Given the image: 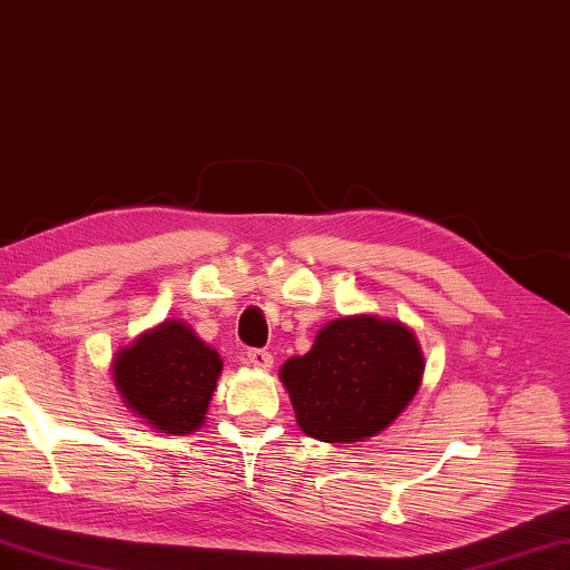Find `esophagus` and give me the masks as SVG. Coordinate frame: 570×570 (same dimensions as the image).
Listing matches in <instances>:
<instances>
[{
  "instance_id": "esophagus-1",
  "label": "esophagus",
  "mask_w": 570,
  "mask_h": 570,
  "mask_svg": "<svg viewBox=\"0 0 570 570\" xmlns=\"http://www.w3.org/2000/svg\"><path fill=\"white\" fill-rule=\"evenodd\" d=\"M248 364H250V367H255V370H271V367H273L271 352H265V350H250V352H248Z\"/></svg>"
}]
</instances>
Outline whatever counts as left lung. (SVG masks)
<instances>
[{"instance_id": "left-lung-1", "label": "left lung", "mask_w": 570, "mask_h": 570, "mask_svg": "<svg viewBox=\"0 0 570 570\" xmlns=\"http://www.w3.org/2000/svg\"><path fill=\"white\" fill-rule=\"evenodd\" d=\"M422 377L414 332L372 313L327 322L307 354L281 367L297 426L327 444L377 436L410 406Z\"/></svg>"}]
</instances>
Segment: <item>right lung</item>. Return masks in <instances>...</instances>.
<instances>
[{
    "mask_svg": "<svg viewBox=\"0 0 570 570\" xmlns=\"http://www.w3.org/2000/svg\"><path fill=\"white\" fill-rule=\"evenodd\" d=\"M220 354L184 320H164L114 354L111 377L126 410L158 434H193L206 422Z\"/></svg>",
    "mask_w": 570,
    "mask_h": 570,
    "instance_id": "obj_1",
    "label": "right lung"
}]
</instances>
